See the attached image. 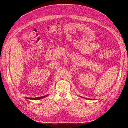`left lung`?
Here are the masks:
<instances>
[{
  "label": "left lung",
  "instance_id": "left-lung-1",
  "mask_svg": "<svg viewBox=\"0 0 128 128\" xmlns=\"http://www.w3.org/2000/svg\"><path fill=\"white\" fill-rule=\"evenodd\" d=\"M90 100H92V99H90Z\"/></svg>",
  "mask_w": 128,
  "mask_h": 128
}]
</instances>
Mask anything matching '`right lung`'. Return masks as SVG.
<instances>
[{
  "mask_svg": "<svg viewBox=\"0 0 128 128\" xmlns=\"http://www.w3.org/2000/svg\"><path fill=\"white\" fill-rule=\"evenodd\" d=\"M48 95H45V96H40V97H36V98H28V99H32V100H39V99H42V98H45V97H46V96H47Z\"/></svg>",
  "mask_w": 128,
  "mask_h": 128,
  "instance_id": "right-lung-1",
  "label": "right lung"
}]
</instances>
